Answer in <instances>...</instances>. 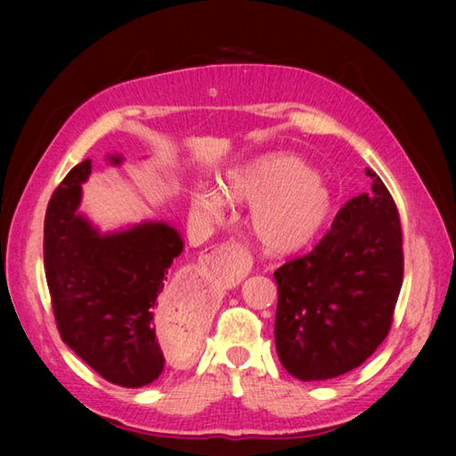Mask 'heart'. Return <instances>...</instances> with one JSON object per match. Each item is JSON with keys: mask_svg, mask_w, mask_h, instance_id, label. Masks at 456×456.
<instances>
[{"mask_svg": "<svg viewBox=\"0 0 456 456\" xmlns=\"http://www.w3.org/2000/svg\"><path fill=\"white\" fill-rule=\"evenodd\" d=\"M221 191L199 187L192 192V211L215 221L227 211L229 200L251 205L247 227L269 256H289L310 245L331 213V192L314 168L285 152L265 154L229 171Z\"/></svg>", "mask_w": 456, "mask_h": 456, "instance_id": "1", "label": "heart"}]
</instances>
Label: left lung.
<instances>
[{
    "label": "left lung",
    "instance_id": "obj_1",
    "mask_svg": "<svg viewBox=\"0 0 456 456\" xmlns=\"http://www.w3.org/2000/svg\"><path fill=\"white\" fill-rule=\"evenodd\" d=\"M372 192L350 199L312 253L281 265L275 348L297 380L358 368L384 342L403 288V231L395 199L366 168Z\"/></svg>",
    "mask_w": 456,
    "mask_h": 456
}]
</instances>
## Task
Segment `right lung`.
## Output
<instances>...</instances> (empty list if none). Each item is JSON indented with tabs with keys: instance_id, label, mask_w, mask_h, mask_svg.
<instances>
[{
	"instance_id": "obj_1",
	"label": "right lung",
	"mask_w": 456,
	"mask_h": 456,
	"mask_svg": "<svg viewBox=\"0 0 456 456\" xmlns=\"http://www.w3.org/2000/svg\"><path fill=\"white\" fill-rule=\"evenodd\" d=\"M120 165L122 157H108ZM92 160L53 191L44 221V267L64 344L104 380L141 388L157 380L165 354L154 334L157 297L183 237L165 221L100 233L78 211Z\"/></svg>"
}]
</instances>
